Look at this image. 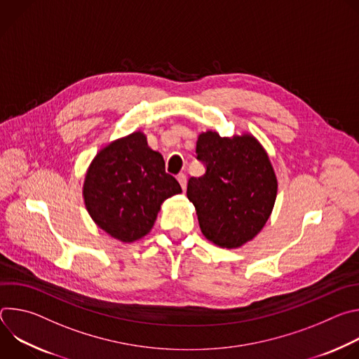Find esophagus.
I'll return each mask as SVG.
<instances>
[{
    "instance_id": "34e87169",
    "label": "esophagus",
    "mask_w": 359,
    "mask_h": 359,
    "mask_svg": "<svg viewBox=\"0 0 359 359\" xmlns=\"http://www.w3.org/2000/svg\"><path fill=\"white\" fill-rule=\"evenodd\" d=\"M177 182L180 183V187H182V190L184 191V190H186V186H187V177H186V175H184V173L177 175Z\"/></svg>"
}]
</instances>
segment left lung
<instances>
[{
    "label": "left lung",
    "instance_id": "8db88e82",
    "mask_svg": "<svg viewBox=\"0 0 359 359\" xmlns=\"http://www.w3.org/2000/svg\"><path fill=\"white\" fill-rule=\"evenodd\" d=\"M196 153L206 172L189 179L187 197L201 233L219 247H241L262 231L276 203L267 151L251 135L222 137L208 130L198 135Z\"/></svg>",
    "mask_w": 359,
    "mask_h": 359
}]
</instances>
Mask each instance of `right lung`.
Masks as SVG:
<instances>
[{"label":"right lung","instance_id":"add662e5","mask_svg":"<svg viewBox=\"0 0 359 359\" xmlns=\"http://www.w3.org/2000/svg\"><path fill=\"white\" fill-rule=\"evenodd\" d=\"M182 193L165 170L159 151L133 132L100 149L83 182V200L92 220L114 238L132 243L146 236L162 203Z\"/></svg>","mask_w":359,"mask_h":359}]
</instances>
